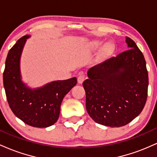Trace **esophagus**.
<instances>
[{
	"mask_svg": "<svg viewBox=\"0 0 157 157\" xmlns=\"http://www.w3.org/2000/svg\"><path fill=\"white\" fill-rule=\"evenodd\" d=\"M85 80V76L82 73H80L79 74L78 77H77V82H78V83H82V82Z\"/></svg>",
	"mask_w": 157,
	"mask_h": 157,
	"instance_id": "1",
	"label": "esophagus"
}]
</instances>
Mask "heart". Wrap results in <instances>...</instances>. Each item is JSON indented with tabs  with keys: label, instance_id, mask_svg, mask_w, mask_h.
<instances>
[{
	"label": "heart",
	"instance_id": "b5f03b06",
	"mask_svg": "<svg viewBox=\"0 0 157 157\" xmlns=\"http://www.w3.org/2000/svg\"><path fill=\"white\" fill-rule=\"evenodd\" d=\"M103 44V41L100 40H94L92 42H91L90 44V47L92 49H97L98 48H100L102 46V44ZM115 50V45L112 42H109L107 43L105 45H104V46L102 47L101 52H100V59H103L105 57H108V56L111 55V54L114 52Z\"/></svg>",
	"mask_w": 157,
	"mask_h": 157
}]
</instances>
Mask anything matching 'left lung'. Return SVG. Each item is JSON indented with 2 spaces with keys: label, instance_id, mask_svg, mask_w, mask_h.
I'll use <instances>...</instances> for the list:
<instances>
[{
  "label": "left lung",
  "instance_id": "left-lung-1",
  "mask_svg": "<svg viewBox=\"0 0 157 157\" xmlns=\"http://www.w3.org/2000/svg\"><path fill=\"white\" fill-rule=\"evenodd\" d=\"M130 49L88 71L82 83L86 107L97 123L110 127L127 125L141 113L147 100L148 75L142 52L126 37Z\"/></svg>",
  "mask_w": 157,
  "mask_h": 157
}]
</instances>
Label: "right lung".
I'll return each instance as SVG.
<instances>
[{"label": "right lung", "mask_w": 157, "mask_h": 157, "mask_svg": "<svg viewBox=\"0 0 157 157\" xmlns=\"http://www.w3.org/2000/svg\"><path fill=\"white\" fill-rule=\"evenodd\" d=\"M30 35L20 38L9 52L3 71V86L14 114L32 127L46 128L58 120L64 97L75 85L76 77L48 82L32 89L21 80L20 61L23 46Z\"/></svg>", "instance_id": "right-lung-1"}]
</instances>
